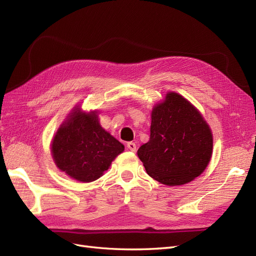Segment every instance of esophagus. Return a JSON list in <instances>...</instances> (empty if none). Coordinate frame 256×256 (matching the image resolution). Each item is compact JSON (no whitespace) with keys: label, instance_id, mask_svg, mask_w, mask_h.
I'll list each match as a JSON object with an SVG mask.
<instances>
[{"label":"esophagus","instance_id":"obj_1","mask_svg":"<svg viewBox=\"0 0 256 256\" xmlns=\"http://www.w3.org/2000/svg\"><path fill=\"white\" fill-rule=\"evenodd\" d=\"M127 147H128V150H130L131 152H136V145L134 142H128L127 143Z\"/></svg>","mask_w":256,"mask_h":256}]
</instances>
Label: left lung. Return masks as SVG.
<instances>
[{
    "instance_id": "left-lung-1",
    "label": "left lung",
    "mask_w": 256,
    "mask_h": 256,
    "mask_svg": "<svg viewBox=\"0 0 256 256\" xmlns=\"http://www.w3.org/2000/svg\"><path fill=\"white\" fill-rule=\"evenodd\" d=\"M212 154V134L188 100L168 92L152 112L150 141L138 150L147 174L166 186L184 184L202 174Z\"/></svg>"
}]
</instances>
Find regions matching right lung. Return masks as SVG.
<instances>
[{"mask_svg": "<svg viewBox=\"0 0 256 256\" xmlns=\"http://www.w3.org/2000/svg\"><path fill=\"white\" fill-rule=\"evenodd\" d=\"M124 148L100 126L95 112L74 111L52 142V154L58 168L83 182L98 180Z\"/></svg>", "mask_w": 256, "mask_h": 256, "instance_id": "right-lung-1", "label": "right lung"}]
</instances>
